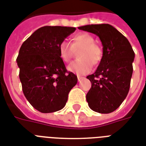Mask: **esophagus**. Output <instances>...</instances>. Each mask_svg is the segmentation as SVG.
Listing matches in <instances>:
<instances>
[{
    "instance_id": "34e87169",
    "label": "esophagus",
    "mask_w": 146,
    "mask_h": 146,
    "mask_svg": "<svg viewBox=\"0 0 146 146\" xmlns=\"http://www.w3.org/2000/svg\"><path fill=\"white\" fill-rule=\"evenodd\" d=\"M84 78H85L79 77V76H78V82H81V81H82V80L84 79Z\"/></svg>"
}]
</instances>
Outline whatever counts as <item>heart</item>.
Segmentation results:
<instances>
[{
	"label": "heart",
	"mask_w": 146,
	"mask_h": 146,
	"mask_svg": "<svg viewBox=\"0 0 146 146\" xmlns=\"http://www.w3.org/2000/svg\"><path fill=\"white\" fill-rule=\"evenodd\" d=\"M78 54V60L72 61L68 70L78 75H84L91 72L93 64H98L102 59L103 51L100 46L95 43V38L88 33H79L73 37L70 45L65 40L58 46L59 56L64 62H68L72 58L73 50L80 48Z\"/></svg>",
	"instance_id": "heart-1"
}]
</instances>
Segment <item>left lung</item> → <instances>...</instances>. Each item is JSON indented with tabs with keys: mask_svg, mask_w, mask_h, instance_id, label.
Listing matches in <instances>:
<instances>
[{
	"mask_svg": "<svg viewBox=\"0 0 146 146\" xmlns=\"http://www.w3.org/2000/svg\"><path fill=\"white\" fill-rule=\"evenodd\" d=\"M79 30L99 37L102 59L94 74L87 76L92 88L86 100L92 110L102 114L112 112L126 98L133 72L135 53L125 36L108 24L88 25Z\"/></svg>",
	"mask_w": 146,
	"mask_h": 146,
	"instance_id": "8db88e82",
	"label": "left lung"
}]
</instances>
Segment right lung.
I'll list each match as a JSON object with an SVG mask.
<instances>
[{
  "instance_id": "1",
  "label": "right lung",
  "mask_w": 146,
  "mask_h": 146,
  "mask_svg": "<svg viewBox=\"0 0 146 146\" xmlns=\"http://www.w3.org/2000/svg\"><path fill=\"white\" fill-rule=\"evenodd\" d=\"M75 30L61 26L40 27L20 48L17 63L23 92L42 113L64 108L69 92L77 84V76L67 72L58 51L60 43Z\"/></svg>"
}]
</instances>
